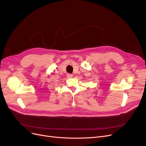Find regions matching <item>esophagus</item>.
Masks as SVG:
<instances>
[{
	"label": "esophagus",
	"instance_id": "34e87169",
	"mask_svg": "<svg viewBox=\"0 0 146 146\" xmlns=\"http://www.w3.org/2000/svg\"><path fill=\"white\" fill-rule=\"evenodd\" d=\"M67 78L70 79V78H72L73 77V75L71 74H67Z\"/></svg>",
	"mask_w": 146,
	"mask_h": 146
}]
</instances>
